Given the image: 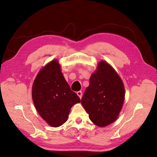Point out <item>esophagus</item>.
<instances>
[{
  "label": "esophagus",
  "mask_w": 157,
  "mask_h": 157,
  "mask_svg": "<svg viewBox=\"0 0 157 157\" xmlns=\"http://www.w3.org/2000/svg\"><path fill=\"white\" fill-rule=\"evenodd\" d=\"M77 94L79 97V98H82V92L81 91H78L77 92Z\"/></svg>",
  "instance_id": "34e87169"
}]
</instances>
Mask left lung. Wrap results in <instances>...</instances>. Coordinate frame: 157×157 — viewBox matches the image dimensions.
<instances>
[{
	"instance_id": "left-lung-1",
	"label": "left lung",
	"mask_w": 157,
	"mask_h": 157,
	"mask_svg": "<svg viewBox=\"0 0 157 157\" xmlns=\"http://www.w3.org/2000/svg\"><path fill=\"white\" fill-rule=\"evenodd\" d=\"M125 98L124 85L115 69L102 61L90 78L82 105L95 125L105 127L118 117Z\"/></svg>"
}]
</instances>
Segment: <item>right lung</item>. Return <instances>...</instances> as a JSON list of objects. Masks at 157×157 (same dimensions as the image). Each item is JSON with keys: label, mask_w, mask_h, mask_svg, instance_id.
<instances>
[{"label": "right lung", "mask_w": 157, "mask_h": 157, "mask_svg": "<svg viewBox=\"0 0 157 157\" xmlns=\"http://www.w3.org/2000/svg\"><path fill=\"white\" fill-rule=\"evenodd\" d=\"M32 92L36 111L55 128L65 123L72 106L80 102V98L67 83L57 60L48 63L40 71Z\"/></svg>", "instance_id": "add662e5"}]
</instances>
